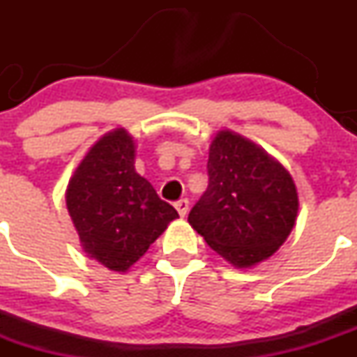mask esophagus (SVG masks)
Instances as JSON below:
<instances>
[{
	"label": "esophagus",
	"mask_w": 357,
	"mask_h": 357,
	"mask_svg": "<svg viewBox=\"0 0 357 357\" xmlns=\"http://www.w3.org/2000/svg\"><path fill=\"white\" fill-rule=\"evenodd\" d=\"M188 208H190V202L186 199L176 202V211L179 212V215H181V218H185V215L188 214Z\"/></svg>",
	"instance_id": "esophagus-1"
}]
</instances>
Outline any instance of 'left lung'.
<instances>
[{
	"instance_id": "obj_1",
	"label": "left lung",
	"mask_w": 357,
	"mask_h": 357,
	"mask_svg": "<svg viewBox=\"0 0 357 357\" xmlns=\"http://www.w3.org/2000/svg\"><path fill=\"white\" fill-rule=\"evenodd\" d=\"M208 186L188 222L235 268L271 257L291 233L298 193L290 172L264 149L222 129L208 149Z\"/></svg>"
}]
</instances>
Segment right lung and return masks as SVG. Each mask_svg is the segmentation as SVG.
<instances>
[{"mask_svg":"<svg viewBox=\"0 0 357 357\" xmlns=\"http://www.w3.org/2000/svg\"><path fill=\"white\" fill-rule=\"evenodd\" d=\"M135 138L124 128L103 135L79 162L66 190L82 250L110 271L126 273L178 212L135 169Z\"/></svg>","mask_w":357,"mask_h":357,"instance_id":"add662e5","label":"right lung"}]
</instances>
